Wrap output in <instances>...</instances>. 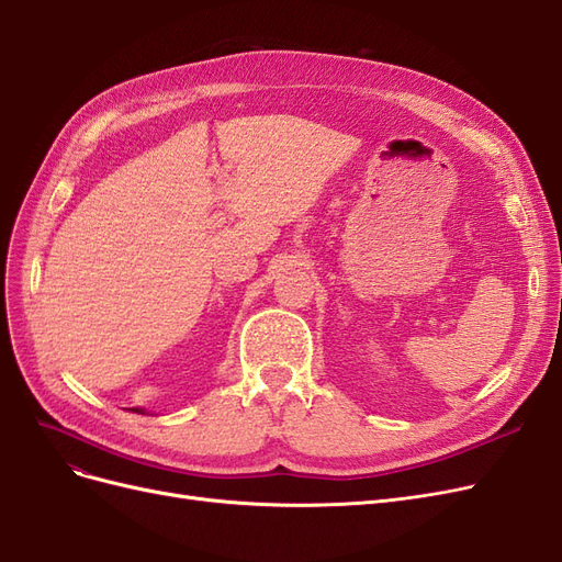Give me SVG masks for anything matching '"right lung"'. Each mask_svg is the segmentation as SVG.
I'll return each mask as SVG.
<instances>
[{
  "label": "right lung",
  "instance_id": "add662e5",
  "mask_svg": "<svg viewBox=\"0 0 562 562\" xmlns=\"http://www.w3.org/2000/svg\"><path fill=\"white\" fill-rule=\"evenodd\" d=\"M135 413H140V411H138V407H135Z\"/></svg>",
  "mask_w": 562,
  "mask_h": 562
}]
</instances>
